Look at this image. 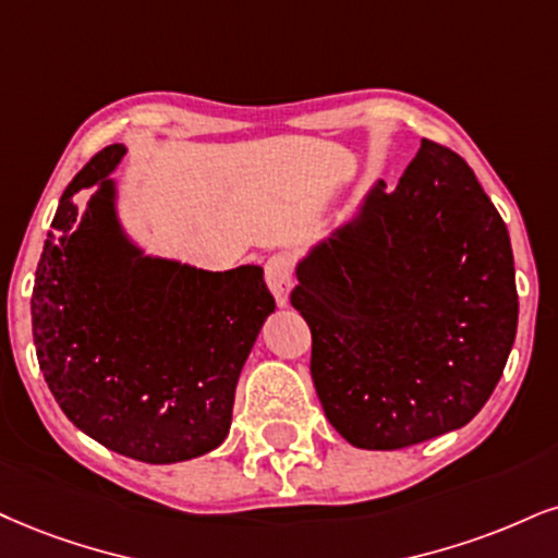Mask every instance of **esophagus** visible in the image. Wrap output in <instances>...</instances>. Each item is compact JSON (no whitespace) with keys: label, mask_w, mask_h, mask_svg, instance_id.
<instances>
[{"label":"esophagus","mask_w":558,"mask_h":558,"mask_svg":"<svg viewBox=\"0 0 558 558\" xmlns=\"http://www.w3.org/2000/svg\"><path fill=\"white\" fill-rule=\"evenodd\" d=\"M264 277L268 290L274 292L279 305H287L290 302V290H292V260L287 256H271L264 266Z\"/></svg>","instance_id":"obj_1"}]
</instances>
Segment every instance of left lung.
Masks as SVG:
<instances>
[{
    "label": "left lung",
    "instance_id": "1",
    "mask_svg": "<svg viewBox=\"0 0 558 558\" xmlns=\"http://www.w3.org/2000/svg\"><path fill=\"white\" fill-rule=\"evenodd\" d=\"M292 307L313 333L311 375L333 429L401 450L484 409L518 331L507 225L463 157L422 140L393 191L298 264Z\"/></svg>",
    "mask_w": 558,
    "mask_h": 558
}]
</instances>
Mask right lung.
Wrapping results in <instances>:
<instances>
[{
    "label": "right lung",
    "instance_id": "right-lung-1",
    "mask_svg": "<svg viewBox=\"0 0 558 558\" xmlns=\"http://www.w3.org/2000/svg\"><path fill=\"white\" fill-rule=\"evenodd\" d=\"M106 147L61 194L33 287L48 390L95 442L181 463L225 442L235 385L277 302L260 266L204 271L144 256L116 217Z\"/></svg>",
    "mask_w": 558,
    "mask_h": 558
}]
</instances>
